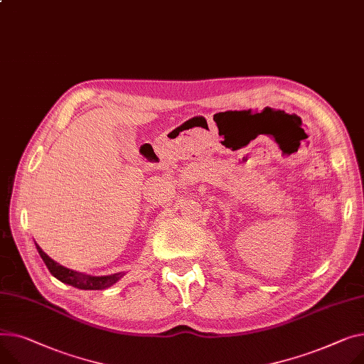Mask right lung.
<instances>
[{"label":"right lung","mask_w":364,"mask_h":364,"mask_svg":"<svg viewBox=\"0 0 364 364\" xmlns=\"http://www.w3.org/2000/svg\"><path fill=\"white\" fill-rule=\"evenodd\" d=\"M36 249H38V253L41 255L42 260L45 262L48 271H50L61 282L68 284L71 287H76L79 289H105V288L111 287L112 284H115L121 277H123V272L107 275V277H90V275H85L80 272H75L68 268H64L63 264L53 260L38 245H36Z\"/></svg>","instance_id":"right-lung-1"}]
</instances>
